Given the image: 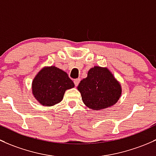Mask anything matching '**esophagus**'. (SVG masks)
Here are the masks:
<instances>
[{"mask_svg": "<svg viewBox=\"0 0 156 156\" xmlns=\"http://www.w3.org/2000/svg\"><path fill=\"white\" fill-rule=\"evenodd\" d=\"M80 79H76V80H74L73 83H74L75 86H77L79 85V83H80Z\"/></svg>", "mask_w": 156, "mask_h": 156, "instance_id": "34e87169", "label": "esophagus"}]
</instances>
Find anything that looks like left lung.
Masks as SVG:
<instances>
[{
  "label": "left lung",
  "instance_id": "obj_1",
  "mask_svg": "<svg viewBox=\"0 0 156 156\" xmlns=\"http://www.w3.org/2000/svg\"><path fill=\"white\" fill-rule=\"evenodd\" d=\"M77 89L83 103L94 110L115 104L122 91L120 84L110 70L97 66L90 69L87 77L81 80Z\"/></svg>",
  "mask_w": 156,
  "mask_h": 156
}]
</instances>
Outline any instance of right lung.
<instances>
[{
	"mask_svg": "<svg viewBox=\"0 0 156 156\" xmlns=\"http://www.w3.org/2000/svg\"><path fill=\"white\" fill-rule=\"evenodd\" d=\"M74 87L66 72L55 67H45L37 73L32 83L35 98L44 106H53L63 99L67 89Z\"/></svg>",
	"mask_w": 156,
	"mask_h": 156,
	"instance_id": "add662e5",
	"label": "right lung"
}]
</instances>
